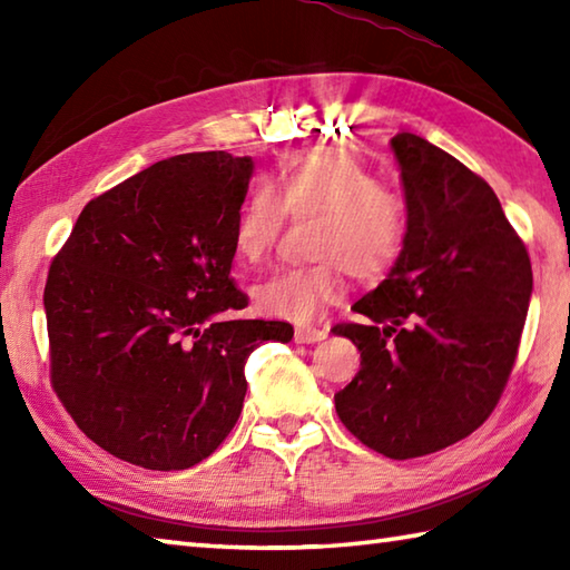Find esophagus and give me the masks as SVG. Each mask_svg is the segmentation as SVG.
Returning <instances> with one entry per match:
<instances>
[{
    "instance_id": "34e87169",
    "label": "esophagus",
    "mask_w": 570,
    "mask_h": 570,
    "mask_svg": "<svg viewBox=\"0 0 570 570\" xmlns=\"http://www.w3.org/2000/svg\"><path fill=\"white\" fill-rule=\"evenodd\" d=\"M326 336L324 330H312V326H298L294 332V342L296 344H314V342H322Z\"/></svg>"
}]
</instances>
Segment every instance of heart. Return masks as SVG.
Returning a JSON list of instances; mask_svg holds the SVG:
<instances>
[{
  "label": "heart",
  "mask_w": 570,
  "mask_h": 570,
  "mask_svg": "<svg viewBox=\"0 0 570 570\" xmlns=\"http://www.w3.org/2000/svg\"><path fill=\"white\" fill-rule=\"evenodd\" d=\"M284 214L314 216L312 256L320 264L282 268L254 286V306L266 316L314 322L326 304L344 294V272L374 278L402 254L407 206L397 190L374 178L340 148H314L286 158L266 188H256L238 208L230 240L240 264L264 262Z\"/></svg>",
  "instance_id": "1"
}]
</instances>
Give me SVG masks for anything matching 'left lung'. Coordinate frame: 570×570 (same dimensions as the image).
<instances>
[{
	"label": "left lung",
	"instance_id": "obj_1",
	"mask_svg": "<svg viewBox=\"0 0 570 570\" xmlns=\"http://www.w3.org/2000/svg\"><path fill=\"white\" fill-rule=\"evenodd\" d=\"M407 206L402 254L336 324L362 366L334 394L336 414L392 460L430 455L478 430L503 394L533 294L530 258L498 196L430 140L397 132Z\"/></svg>",
	"mask_w": 570,
	"mask_h": 570
}]
</instances>
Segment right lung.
I'll return each mask as SVG.
<instances>
[{"instance_id":"1","label":"right lung","mask_w":570,"mask_h":570,"mask_svg":"<svg viewBox=\"0 0 570 570\" xmlns=\"http://www.w3.org/2000/svg\"><path fill=\"white\" fill-rule=\"evenodd\" d=\"M254 160L183 153L82 208L45 286L52 387L95 445L146 470L206 460L244 407L248 354L294 326L220 320Z\"/></svg>"}]
</instances>
